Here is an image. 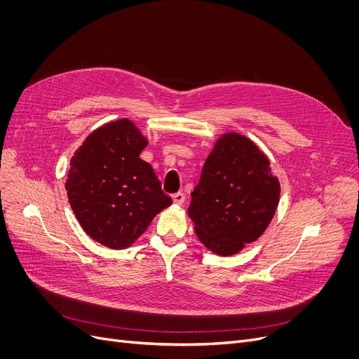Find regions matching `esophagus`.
Listing matches in <instances>:
<instances>
[{
	"label": "esophagus",
	"mask_w": 359,
	"mask_h": 359,
	"mask_svg": "<svg viewBox=\"0 0 359 359\" xmlns=\"http://www.w3.org/2000/svg\"><path fill=\"white\" fill-rule=\"evenodd\" d=\"M172 199H173V202L176 203V205H182L183 202H184V194H182V192H177V194H173V196H172Z\"/></svg>",
	"instance_id": "obj_1"
}]
</instances>
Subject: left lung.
Masks as SVG:
<instances>
[{
	"label": "left lung",
	"instance_id": "obj_1",
	"mask_svg": "<svg viewBox=\"0 0 359 359\" xmlns=\"http://www.w3.org/2000/svg\"><path fill=\"white\" fill-rule=\"evenodd\" d=\"M279 195V179L266 154L252 140L231 130L214 142L187 214L203 246L227 257L265 233Z\"/></svg>",
	"mask_w": 359,
	"mask_h": 359
}]
</instances>
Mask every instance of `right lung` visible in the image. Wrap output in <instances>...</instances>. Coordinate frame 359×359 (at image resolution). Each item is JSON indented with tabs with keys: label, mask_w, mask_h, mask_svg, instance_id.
Listing matches in <instances>:
<instances>
[{
	"label": "right lung",
	"mask_w": 359,
	"mask_h": 359,
	"mask_svg": "<svg viewBox=\"0 0 359 359\" xmlns=\"http://www.w3.org/2000/svg\"><path fill=\"white\" fill-rule=\"evenodd\" d=\"M147 145L141 129L123 118L93 130L71 158L65 189L74 215L109 249L132 246L172 205L154 170L140 158Z\"/></svg>",
	"instance_id": "add662e5"
}]
</instances>
